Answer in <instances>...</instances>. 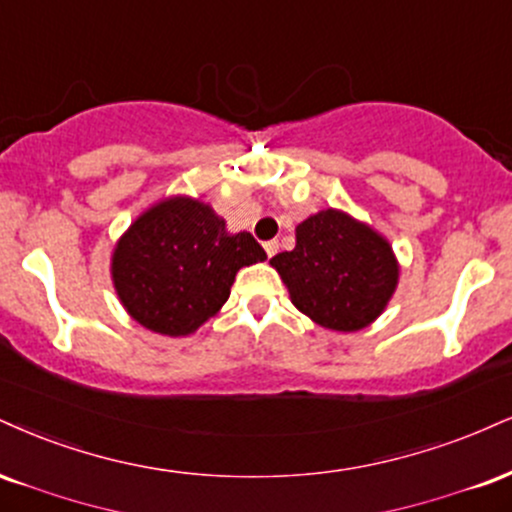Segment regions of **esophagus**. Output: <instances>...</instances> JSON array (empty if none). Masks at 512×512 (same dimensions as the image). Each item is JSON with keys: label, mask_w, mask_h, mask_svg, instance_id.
Masks as SVG:
<instances>
[{"label": "esophagus", "mask_w": 512, "mask_h": 512, "mask_svg": "<svg viewBox=\"0 0 512 512\" xmlns=\"http://www.w3.org/2000/svg\"><path fill=\"white\" fill-rule=\"evenodd\" d=\"M276 250H279V240H267V243H264V252H267V257H274Z\"/></svg>", "instance_id": "obj_1"}]
</instances>
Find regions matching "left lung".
<instances>
[{"instance_id":"1","label":"left lung","mask_w":512,"mask_h":512,"mask_svg":"<svg viewBox=\"0 0 512 512\" xmlns=\"http://www.w3.org/2000/svg\"><path fill=\"white\" fill-rule=\"evenodd\" d=\"M293 305L334 331L365 329L398 283L391 245L338 209H324L295 229V248L272 257Z\"/></svg>"}]
</instances>
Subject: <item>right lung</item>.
I'll list each match as a JSON object with an SVG mask.
<instances>
[{
    "instance_id": "add662e5",
    "label": "right lung",
    "mask_w": 512,
    "mask_h": 512,
    "mask_svg": "<svg viewBox=\"0 0 512 512\" xmlns=\"http://www.w3.org/2000/svg\"><path fill=\"white\" fill-rule=\"evenodd\" d=\"M267 260L248 231L229 233L214 209L171 197L147 209L112 257V276L135 322L164 336H188L229 300L240 267Z\"/></svg>"
}]
</instances>
